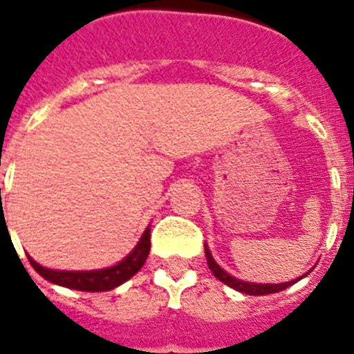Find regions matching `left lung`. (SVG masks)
<instances>
[{"label":"left lung","instance_id":"obj_1","mask_svg":"<svg viewBox=\"0 0 354 354\" xmlns=\"http://www.w3.org/2000/svg\"><path fill=\"white\" fill-rule=\"evenodd\" d=\"M204 250H205L207 264H209V270L213 272V275H215L216 279L222 281L224 285H227L230 288H233V290H239L242 292V294H248V296H264V294H275V292L285 290V288H288V286L297 283V281L303 279V277H307L308 272H313V270H308L307 274L299 275V277H296V279L286 281V283H252V281H242L239 279V277H235V275L227 274L226 270L222 268L221 264L216 263L215 259H213L207 244H204Z\"/></svg>","mask_w":354,"mask_h":354}]
</instances>
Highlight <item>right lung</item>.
I'll use <instances>...</instances> for the list:
<instances>
[{
    "instance_id": "right-lung-1",
    "label": "right lung",
    "mask_w": 354,
    "mask_h": 354,
    "mask_svg": "<svg viewBox=\"0 0 354 354\" xmlns=\"http://www.w3.org/2000/svg\"><path fill=\"white\" fill-rule=\"evenodd\" d=\"M150 252V226L143 232L139 242L127 257H122L119 263L99 270H55L46 268L29 255L30 266L38 274L53 285L66 286L71 290L80 292H106L113 290L127 283L130 277L138 274L145 264Z\"/></svg>"
}]
</instances>
